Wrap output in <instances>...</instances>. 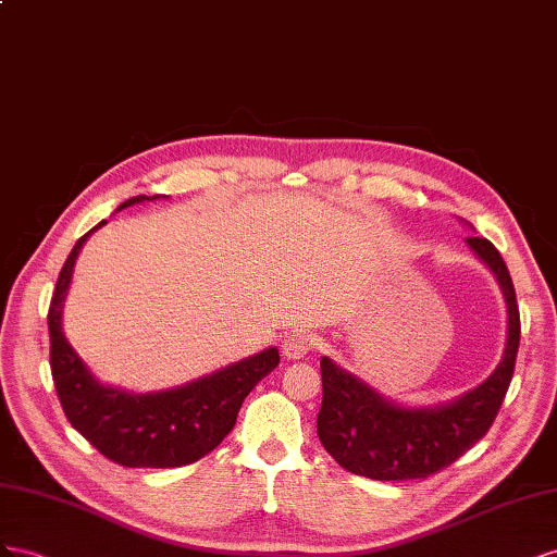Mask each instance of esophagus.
<instances>
[{
    "label": "esophagus",
    "mask_w": 557,
    "mask_h": 557,
    "mask_svg": "<svg viewBox=\"0 0 557 557\" xmlns=\"http://www.w3.org/2000/svg\"><path fill=\"white\" fill-rule=\"evenodd\" d=\"M314 347V336L310 333H287L282 341V355L287 359H304L310 349Z\"/></svg>",
    "instance_id": "obj_1"
}]
</instances>
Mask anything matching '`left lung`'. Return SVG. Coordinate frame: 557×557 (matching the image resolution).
Here are the masks:
<instances>
[{"mask_svg":"<svg viewBox=\"0 0 557 557\" xmlns=\"http://www.w3.org/2000/svg\"><path fill=\"white\" fill-rule=\"evenodd\" d=\"M473 228V226H471ZM504 294L508 331L497 369L479 387L438 406L410 408L394 404L361 377L322 357V408L317 434L324 450L357 475L373 481L426 479L462 457L495 422L511 385L520 345V314L516 289L502 253L485 237H467Z\"/></svg>","mask_w":557,"mask_h":557,"instance_id":"left-lung-1","label":"left lung"}]
</instances>
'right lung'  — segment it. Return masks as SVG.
Listing matches in <instances>:
<instances>
[{
	"instance_id": "add662e5",
	"label": "right lung",
	"mask_w": 557,
	"mask_h": 557,
	"mask_svg": "<svg viewBox=\"0 0 557 557\" xmlns=\"http://www.w3.org/2000/svg\"><path fill=\"white\" fill-rule=\"evenodd\" d=\"M158 198L163 196H135L121 202L116 212ZM104 224L107 221H100L78 237L60 270L51 298V373L58 399L70 424L111 462L133 469H170L198 462L235 426L245 396L277 367L280 352L277 347H268L186 385L147 394L102 385L67 343L62 308L78 251Z\"/></svg>"
}]
</instances>
